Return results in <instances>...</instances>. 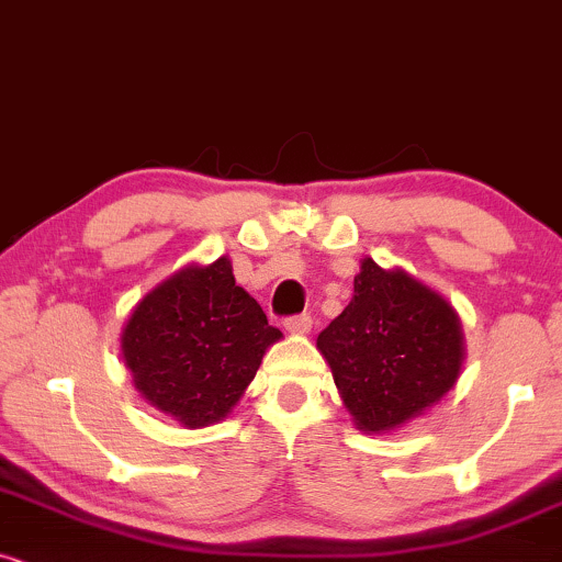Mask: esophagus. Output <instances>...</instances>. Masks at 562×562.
Listing matches in <instances>:
<instances>
[{"mask_svg":"<svg viewBox=\"0 0 562 562\" xmlns=\"http://www.w3.org/2000/svg\"><path fill=\"white\" fill-rule=\"evenodd\" d=\"M286 330L289 334H300V336H304V334H310V328H313V317H310L307 313H302V315H292V317H286Z\"/></svg>","mask_w":562,"mask_h":562,"instance_id":"34e87169","label":"esophagus"}]
</instances>
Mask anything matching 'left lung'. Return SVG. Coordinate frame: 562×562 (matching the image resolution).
Returning <instances> with one entry per match:
<instances>
[{
  "label": "left lung",
  "instance_id": "left-lung-1",
  "mask_svg": "<svg viewBox=\"0 0 562 562\" xmlns=\"http://www.w3.org/2000/svg\"><path fill=\"white\" fill-rule=\"evenodd\" d=\"M317 349L362 432H387L419 417L456 385L463 334L456 310L406 270L362 260L355 296Z\"/></svg>",
  "mask_w": 562,
  "mask_h": 562
}]
</instances>
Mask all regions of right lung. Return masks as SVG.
Listing matches in <instances>:
<instances>
[{
  "instance_id": "right-lung-1",
  "label": "right lung",
  "mask_w": 562,
  "mask_h": 562,
  "mask_svg": "<svg viewBox=\"0 0 562 562\" xmlns=\"http://www.w3.org/2000/svg\"><path fill=\"white\" fill-rule=\"evenodd\" d=\"M279 338L232 260L218 258L177 270L135 304L122 357L145 401L198 429L228 417Z\"/></svg>"
}]
</instances>
